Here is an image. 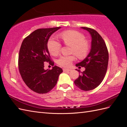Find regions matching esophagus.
<instances>
[{"label": "esophagus", "mask_w": 127, "mask_h": 127, "mask_svg": "<svg viewBox=\"0 0 127 127\" xmlns=\"http://www.w3.org/2000/svg\"><path fill=\"white\" fill-rule=\"evenodd\" d=\"M63 71L64 72H66V71H70L71 70L69 69H63Z\"/></svg>", "instance_id": "34e87169"}]
</instances>
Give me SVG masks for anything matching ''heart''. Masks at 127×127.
Listing matches in <instances>:
<instances>
[{
  "mask_svg": "<svg viewBox=\"0 0 127 127\" xmlns=\"http://www.w3.org/2000/svg\"><path fill=\"white\" fill-rule=\"evenodd\" d=\"M65 44L71 46V53L74 54L79 58L87 57L90 51V44L85 40V36L76 31H66L60 34ZM61 45L54 38H50L48 43L49 52L53 56L57 55L60 51ZM75 60L74 55L63 56L58 59V65L63 67H68Z\"/></svg>",
  "mask_w": 127,
  "mask_h": 127,
  "instance_id": "heart-1",
  "label": "heart"
}]
</instances>
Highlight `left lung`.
Instances as JSON below:
<instances>
[{"mask_svg": "<svg viewBox=\"0 0 127 127\" xmlns=\"http://www.w3.org/2000/svg\"><path fill=\"white\" fill-rule=\"evenodd\" d=\"M81 28L91 35V49L87 57L76 64V66L84 67L85 69L83 72L76 69L80 75L74 83L80 89L89 91L98 87L103 80L107 70L109 54L104 41L98 32L89 28Z\"/></svg>", "mask_w": 127, "mask_h": 127, "instance_id": "1", "label": "left lung"}]
</instances>
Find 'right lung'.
Segmentation results:
<instances>
[{"instance_id": "right-lung-1", "label": "right lung", "mask_w": 127, "mask_h": 127, "mask_svg": "<svg viewBox=\"0 0 127 127\" xmlns=\"http://www.w3.org/2000/svg\"><path fill=\"white\" fill-rule=\"evenodd\" d=\"M61 27L39 29L26 37L22 43L19 53L20 74L26 85L38 94H46L55 87L63 70L56 65L51 70L44 69V63L50 60L48 42L50 36Z\"/></svg>"}]
</instances>
